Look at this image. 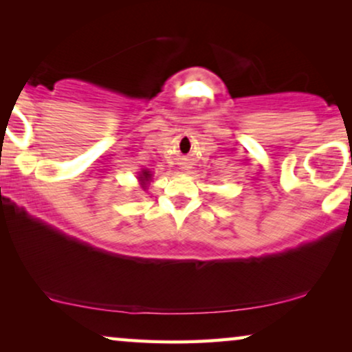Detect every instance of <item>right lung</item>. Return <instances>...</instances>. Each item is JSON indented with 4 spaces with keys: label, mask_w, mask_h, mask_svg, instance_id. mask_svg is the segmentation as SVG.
<instances>
[{
    "label": "right lung",
    "mask_w": 352,
    "mask_h": 352,
    "mask_svg": "<svg viewBox=\"0 0 352 352\" xmlns=\"http://www.w3.org/2000/svg\"><path fill=\"white\" fill-rule=\"evenodd\" d=\"M151 179H153V173L148 170H142L140 172V177H138V180H140V185H142V188L143 190H146L148 188V184L149 182H151Z\"/></svg>",
    "instance_id": "1"
}]
</instances>
